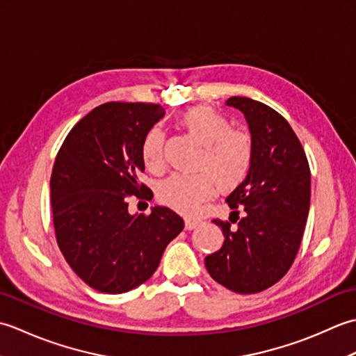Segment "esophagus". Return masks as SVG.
Returning <instances> with one entry per match:
<instances>
[{"mask_svg": "<svg viewBox=\"0 0 356 356\" xmlns=\"http://www.w3.org/2000/svg\"><path fill=\"white\" fill-rule=\"evenodd\" d=\"M200 225H202V220H199V218H185V229L186 231L199 228Z\"/></svg>", "mask_w": 356, "mask_h": 356, "instance_id": "obj_1", "label": "esophagus"}]
</instances>
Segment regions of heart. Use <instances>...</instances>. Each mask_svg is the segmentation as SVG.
Returning <instances> with one entry per match:
<instances>
[{
	"label": "heart",
	"instance_id": "b5f03b06",
	"mask_svg": "<svg viewBox=\"0 0 356 356\" xmlns=\"http://www.w3.org/2000/svg\"><path fill=\"white\" fill-rule=\"evenodd\" d=\"M186 134L202 145L195 174H171L157 188V197L184 213H194L200 203L211 197L216 185L222 191L237 188L248 177L254 162V139L245 130L232 128L223 113L209 105H197L179 118ZM163 133L149 128L142 140V159L149 170L162 166Z\"/></svg>",
	"mask_w": 356,
	"mask_h": 356
}]
</instances>
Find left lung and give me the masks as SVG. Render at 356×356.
Returning a JSON list of instances; mask_svg holds the SVG:
<instances>
[{"instance_id": "left-lung-1", "label": "left lung", "mask_w": 356, "mask_h": 356, "mask_svg": "<svg viewBox=\"0 0 356 356\" xmlns=\"http://www.w3.org/2000/svg\"><path fill=\"white\" fill-rule=\"evenodd\" d=\"M226 105L245 115L254 162L226 199L229 222L214 220L225 241L207 257L205 266L229 291L255 293L282 280L297 257L311 207V170L297 134L280 113L241 96Z\"/></svg>"}]
</instances>
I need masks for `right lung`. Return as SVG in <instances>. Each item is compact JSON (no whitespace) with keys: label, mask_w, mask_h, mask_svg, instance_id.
Wrapping results in <instances>:
<instances>
[{"label":"right lung","mask_w":356,"mask_h":356,"mask_svg":"<svg viewBox=\"0 0 356 356\" xmlns=\"http://www.w3.org/2000/svg\"><path fill=\"white\" fill-rule=\"evenodd\" d=\"M165 116L159 104L107 102L72 128L53 165L50 195L56 241L76 275L105 293L145 283L165 248L184 229L166 207L149 216L128 213V195L151 199L139 185L140 147Z\"/></svg>","instance_id":"add662e5"}]
</instances>
